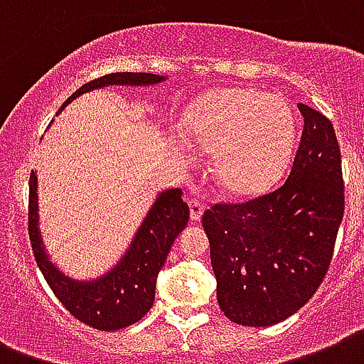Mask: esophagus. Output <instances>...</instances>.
<instances>
[{"instance_id": "esophagus-1", "label": "esophagus", "mask_w": 364, "mask_h": 364, "mask_svg": "<svg viewBox=\"0 0 364 364\" xmlns=\"http://www.w3.org/2000/svg\"><path fill=\"white\" fill-rule=\"evenodd\" d=\"M188 205H190V218L191 222H199L201 220L203 213H205V205H203L199 199H196V197H191L190 201H188Z\"/></svg>"}]
</instances>
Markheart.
I'll return each instance as SVG.
<instances>
[{
    "mask_svg": "<svg viewBox=\"0 0 364 364\" xmlns=\"http://www.w3.org/2000/svg\"><path fill=\"white\" fill-rule=\"evenodd\" d=\"M201 148L214 151L213 174L233 196L267 190L289 165L296 121L283 98L255 89H230L205 98L188 117Z\"/></svg>",
    "mask_w": 364,
    "mask_h": 364,
    "instance_id": "heart-1",
    "label": "heart"
}]
</instances>
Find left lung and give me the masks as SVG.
<instances>
[{
	"label": "left lung",
	"mask_w": 364,
	"mask_h": 364,
	"mask_svg": "<svg viewBox=\"0 0 364 364\" xmlns=\"http://www.w3.org/2000/svg\"><path fill=\"white\" fill-rule=\"evenodd\" d=\"M304 131L289 178L245 203H214L203 214L228 319L277 325L323 283L343 216L342 157L325 115L298 104Z\"/></svg>",
	"instance_id": "1"
}]
</instances>
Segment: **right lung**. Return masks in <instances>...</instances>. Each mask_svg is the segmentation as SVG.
Listing matches in <instances>:
<instances>
[{"instance_id": "obj_1", "label": "right lung", "mask_w": 364, "mask_h": 364, "mask_svg": "<svg viewBox=\"0 0 364 364\" xmlns=\"http://www.w3.org/2000/svg\"><path fill=\"white\" fill-rule=\"evenodd\" d=\"M165 75L144 74V72H115L92 80L62 104L66 108L74 98L92 89L108 85L144 87L156 85ZM38 178L30 174V199H28V233L33 256L45 281L60 300L62 306L81 323L97 331H119L134 325L150 311L156 298V281L167 260L171 245L190 218V207L182 199V190L173 188L159 193L150 213L138 228L131 247L119 264L97 281H75L55 267L47 258L38 230Z\"/></svg>"}]
</instances>
